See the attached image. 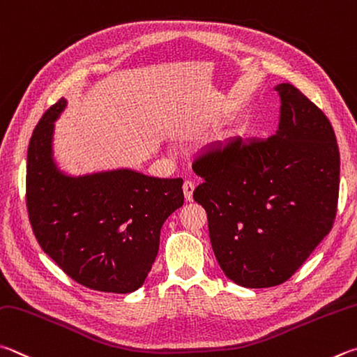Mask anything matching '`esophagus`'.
I'll return each instance as SVG.
<instances>
[{"label":"esophagus","mask_w":357,"mask_h":357,"mask_svg":"<svg viewBox=\"0 0 357 357\" xmlns=\"http://www.w3.org/2000/svg\"><path fill=\"white\" fill-rule=\"evenodd\" d=\"M183 190H184L185 199L192 201L193 199V190H195V184H193L192 181H185L184 185H183Z\"/></svg>","instance_id":"1"}]
</instances>
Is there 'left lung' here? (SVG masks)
<instances>
[{
	"instance_id": "8db88e82",
	"label": "left lung",
	"mask_w": 357,
	"mask_h": 357,
	"mask_svg": "<svg viewBox=\"0 0 357 357\" xmlns=\"http://www.w3.org/2000/svg\"><path fill=\"white\" fill-rule=\"evenodd\" d=\"M280 123L267 140L231 137L201 151L204 207L213 255L248 289L286 282L333 228L340 156L331 123L289 82L275 86Z\"/></svg>"
}]
</instances>
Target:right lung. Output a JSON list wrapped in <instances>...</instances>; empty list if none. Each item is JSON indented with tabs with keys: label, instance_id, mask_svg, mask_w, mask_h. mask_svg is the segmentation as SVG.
Returning a JSON list of instances; mask_svg holds the SVG:
<instances>
[{
	"label": "right lung",
	"instance_id": "1",
	"mask_svg": "<svg viewBox=\"0 0 357 357\" xmlns=\"http://www.w3.org/2000/svg\"><path fill=\"white\" fill-rule=\"evenodd\" d=\"M62 98L38 121L26 160V203L43 251L89 289L131 294L144 286L165 220L184 203L183 179L126 167L71 174L54 158Z\"/></svg>",
	"mask_w": 357,
	"mask_h": 357
}]
</instances>
